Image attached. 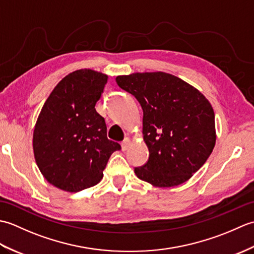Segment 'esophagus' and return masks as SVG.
I'll list each match as a JSON object with an SVG mask.
<instances>
[{
    "label": "esophagus",
    "instance_id": "34e87169",
    "mask_svg": "<svg viewBox=\"0 0 254 254\" xmlns=\"http://www.w3.org/2000/svg\"><path fill=\"white\" fill-rule=\"evenodd\" d=\"M130 145H131V139L128 138V137L124 138V141L121 143V148H122L123 152H126V150H127L128 147H130Z\"/></svg>",
    "mask_w": 254,
    "mask_h": 254
}]
</instances>
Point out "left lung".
I'll list each match as a JSON object with an SVG mask.
<instances>
[{
    "instance_id": "obj_1",
    "label": "left lung",
    "mask_w": 254,
    "mask_h": 254,
    "mask_svg": "<svg viewBox=\"0 0 254 254\" xmlns=\"http://www.w3.org/2000/svg\"><path fill=\"white\" fill-rule=\"evenodd\" d=\"M117 84L143 109V139L148 160L134 168L138 179L157 188L188 181L216 143L215 113L201 91L165 72L119 75Z\"/></svg>"
}]
</instances>
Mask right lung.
Returning <instances> with one entry per match:
<instances>
[{
  "instance_id": "add662e5",
  "label": "right lung",
  "mask_w": 254,
  "mask_h": 254,
  "mask_svg": "<svg viewBox=\"0 0 254 254\" xmlns=\"http://www.w3.org/2000/svg\"><path fill=\"white\" fill-rule=\"evenodd\" d=\"M108 75L90 68L67 74L51 91L38 116L32 148L46 180L60 190L93 187L120 144L107 137L105 119L96 111Z\"/></svg>"
}]
</instances>
